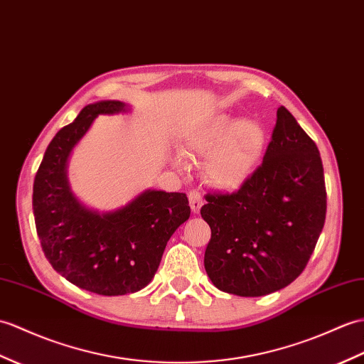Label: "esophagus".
I'll return each instance as SVG.
<instances>
[{"mask_svg":"<svg viewBox=\"0 0 364 364\" xmlns=\"http://www.w3.org/2000/svg\"><path fill=\"white\" fill-rule=\"evenodd\" d=\"M189 205H191V209H192L193 214H198L200 213V209L203 206V198H201V196H200L197 191H192L189 193Z\"/></svg>","mask_w":364,"mask_h":364,"instance_id":"esophagus-1","label":"esophagus"}]
</instances>
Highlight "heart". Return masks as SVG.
<instances>
[{
	"label": "heart",
	"mask_w": 364,
	"mask_h": 364,
	"mask_svg": "<svg viewBox=\"0 0 364 364\" xmlns=\"http://www.w3.org/2000/svg\"><path fill=\"white\" fill-rule=\"evenodd\" d=\"M183 154L208 158L205 175L222 191H235L247 183L264 158L267 130L256 119H239L217 113L189 127L181 139ZM176 167H184L181 155L173 156Z\"/></svg>",
	"instance_id": "heart-1"
}]
</instances>
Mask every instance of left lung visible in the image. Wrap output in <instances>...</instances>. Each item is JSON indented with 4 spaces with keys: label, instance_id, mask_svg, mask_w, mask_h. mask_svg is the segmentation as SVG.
Masks as SVG:
<instances>
[{
    "label": "left lung",
    "instance_id": "obj_1",
    "mask_svg": "<svg viewBox=\"0 0 364 364\" xmlns=\"http://www.w3.org/2000/svg\"><path fill=\"white\" fill-rule=\"evenodd\" d=\"M206 201L205 268L217 289L245 298L284 289L306 268L326 220L316 144L279 107L262 166L235 193H208Z\"/></svg>",
    "mask_w": 364,
    "mask_h": 364
}]
</instances>
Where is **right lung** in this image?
I'll list each match as a JSON object with an SVG mask.
<instances>
[{
  "label": "right lung",
  "mask_w": 364,
  "mask_h": 364,
  "mask_svg": "<svg viewBox=\"0 0 364 364\" xmlns=\"http://www.w3.org/2000/svg\"><path fill=\"white\" fill-rule=\"evenodd\" d=\"M121 100H99L49 142L33 180L32 208L49 264L71 284L104 296L139 291L154 279L168 239L191 215L186 193L146 189L124 206H87L71 189L68 161L99 114L129 113Z\"/></svg>",
  "instance_id": "1"
}]
</instances>
